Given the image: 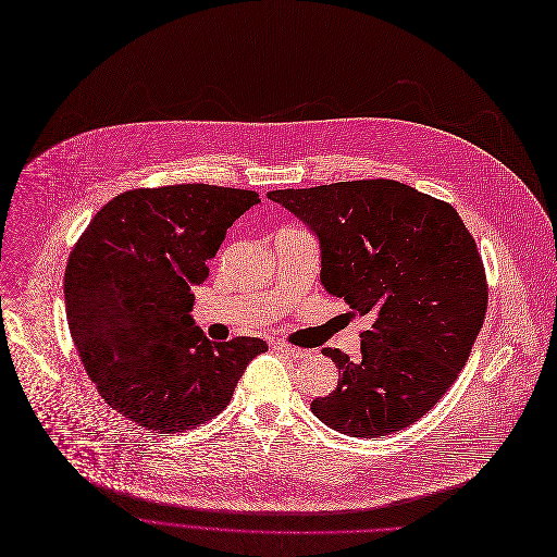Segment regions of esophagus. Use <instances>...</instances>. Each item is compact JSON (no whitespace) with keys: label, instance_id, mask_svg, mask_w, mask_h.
<instances>
[{"label":"esophagus","instance_id":"34e87169","mask_svg":"<svg viewBox=\"0 0 557 557\" xmlns=\"http://www.w3.org/2000/svg\"><path fill=\"white\" fill-rule=\"evenodd\" d=\"M280 352H284V356H290V358H307L309 356V350H305V348H295V346H288L286 342H275L273 344Z\"/></svg>","mask_w":557,"mask_h":557}]
</instances>
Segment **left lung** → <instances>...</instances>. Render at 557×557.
Masks as SVG:
<instances>
[{"mask_svg": "<svg viewBox=\"0 0 557 557\" xmlns=\"http://www.w3.org/2000/svg\"><path fill=\"white\" fill-rule=\"evenodd\" d=\"M320 244V282L373 318L360 358L322 348L339 371L311 411L333 431L380 437L426 416L469 360L486 313L478 246L444 201L393 180L269 190Z\"/></svg>", "mask_w": 557, "mask_h": 557, "instance_id": "obj_1", "label": "left lung"}]
</instances>
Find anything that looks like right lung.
Wrapping results in <instances>:
<instances>
[{
	"label": "right lung",
	"mask_w": 557,
	"mask_h": 557,
	"mask_svg": "<svg viewBox=\"0 0 557 557\" xmlns=\"http://www.w3.org/2000/svg\"><path fill=\"white\" fill-rule=\"evenodd\" d=\"M258 193L209 184L135 188L97 211L64 275L82 364L109 407L141 429L182 433L220 416L260 337L211 342L193 286Z\"/></svg>",
	"instance_id": "obj_1"
}]
</instances>
